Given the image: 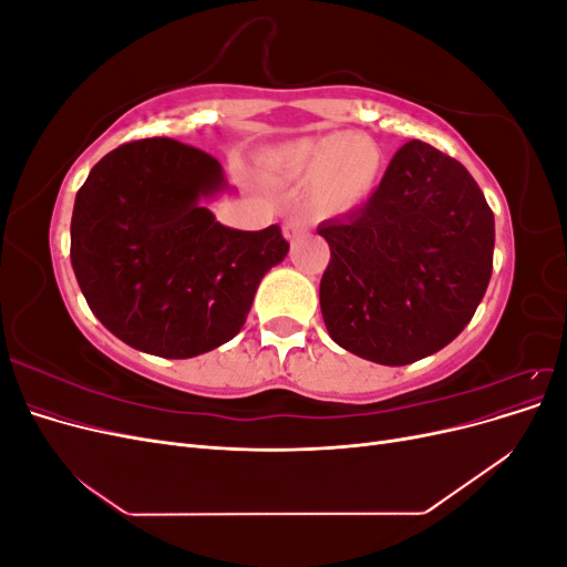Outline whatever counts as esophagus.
I'll return each mask as SVG.
<instances>
[{
  "label": "esophagus",
  "instance_id": "1",
  "mask_svg": "<svg viewBox=\"0 0 567 567\" xmlns=\"http://www.w3.org/2000/svg\"><path fill=\"white\" fill-rule=\"evenodd\" d=\"M307 231H310V225H307L302 217H288L284 221V236L288 238V241H296V238H300Z\"/></svg>",
  "mask_w": 567,
  "mask_h": 567
}]
</instances>
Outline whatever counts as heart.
<instances>
[{
  "mask_svg": "<svg viewBox=\"0 0 567 567\" xmlns=\"http://www.w3.org/2000/svg\"><path fill=\"white\" fill-rule=\"evenodd\" d=\"M265 167L279 179L312 175V196L319 208L346 213L362 203L379 179L381 153L367 136L340 134L274 148L265 158Z\"/></svg>",
  "mask_w": 567,
  "mask_h": 567,
  "instance_id": "heart-1",
  "label": "heart"
}]
</instances>
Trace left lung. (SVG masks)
<instances>
[{
  "mask_svg": "<svg viewBox=\"0 0 567 567\" xmlns=\"http://www.w3.org/2000/svg\"><path fill=\"white\" fill-rule=\"evenodd\" d=\"M331 248L319 302L329 336L385 367L442 350L483 300L494 215L468 169L406 142L362 208L317 229Z\"/></svg>",
  "mask_w": 567,
  "mask_h": 567,
  "instance_id": "obj_1",
  "label": "left lung"
}]
</instances>
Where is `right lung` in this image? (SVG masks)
Wrapping results in <instances>:
<instances>
[{"instance_id": "right-lung-1", "label": "right lung", "mask_w": 567, "mask_h": 567, "mask_svg": "<svg viewBox=\"0 0 567 567\" xmlns=\"http://www.w3.org/2000/svg\"><path fill=\"white\" fill-rule=\"evenodd\" d=\"M221 186L217 158L167 136L117 146L80 186L75 277L96 319L130 348L186 359L225 346L286 257L281 227L238 231L203 208Z\"/></svg>"}]
</instances>
